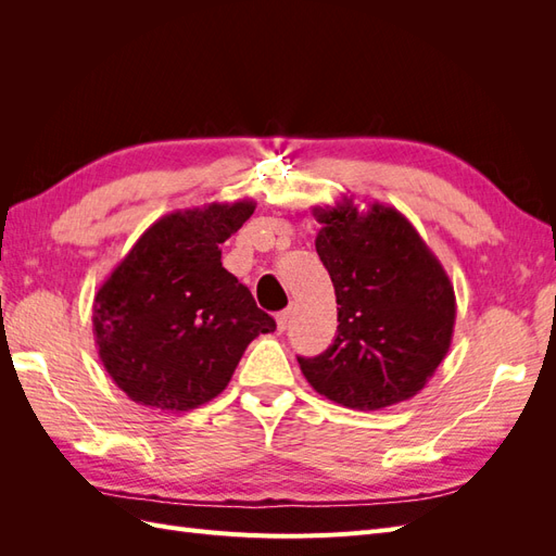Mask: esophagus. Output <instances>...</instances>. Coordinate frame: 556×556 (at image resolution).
Instances as JSON below:
<instances>
[{
  "label": "esophagus",
  "mask_w": 556,
  "mask_h": 556,
  "mask_svg": "<svg viewBox=\"0 0 556 556\" xmlns=\"http://www.w3.org/2000/svg\"><path fill=\"white\" fill-rule=\"evenodd\" d=\"M290 319H292V311L288 308V311H282V313H278V317H276V323H278V331H285L290 327Z\"/></svg>",
  "instance_id": "34e87169"
}]
</instances>
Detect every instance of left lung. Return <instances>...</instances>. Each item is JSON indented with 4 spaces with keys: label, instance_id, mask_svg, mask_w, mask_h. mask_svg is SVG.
<instances>
[{
    "label": "left lung",
    "instance_id": "8db88e82",
    "mask_svg": "<svg viewBox=\"0 0 556 556\" xmlns=\"http://www.w3.org/2000/svg\"><path fill=\"white\" fill-rule=\"evenodd\" d=\"M315 250L339 304V333L317 357H296L317 394L355 410L413 399L445 359L457 301L417 229L378 201L315 208Z\"/></svg>",
    "mask_w": 556,
    "mask_h": 556
}]
</instances>
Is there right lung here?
I'll use <instances>...</instances> for the list:
<instances>
[{
    "mask_svg": "<svg viewBox=\"0 0 556 556\" xmlns=\"http://www.w3.org/2000/svg\"><path fill=\"white\" fill-rule=\"evenodd\" d=\"M255 201L174 211L150 225L92 304L99 359L148 408L182 413L229 384L248 343L276 331L245 285L223 266L225 243Z\"/></svg>",
    "mask_w": 556,
    "mask_h": 556,
    "instance_id": "1",
    "label": "right lung"
}]
</instances>
